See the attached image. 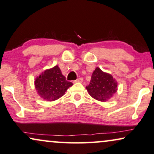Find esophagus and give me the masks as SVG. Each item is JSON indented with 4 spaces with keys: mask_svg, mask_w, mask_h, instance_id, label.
<instances>
[{
    "mask_svg": "<svg viewBox=\"0 0 154 154\" xmlns=\"http://www.w3.org/2000/svg\"><path fill=\"white\" fill-rule=\"evenodd\" d=\"M83 82V79L82 78V77H79V78H78L77 79V80L75 81V82Z\"/></svg>",
    "mask_w": 154,
    "mask_h": 154,
    "instance_id": "34e87169",
    "label": "esophagus"
}]
</instances>
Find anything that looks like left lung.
I'll return each mask as SVG.
<instances>
[{"label":"left lung","mask_w":154,"mask_h":154,"mask_svg":"<svg viewBox=\"0 0 154 154\" xmlns=\"http://www.w3.org/2000/svg\"><path fill=\"white\" fill-rule=\"evenodd\" d=\"M117 87V82L111 74L104 72L100 67H96L91 75L90 83L86 89L92 98L105 102L115 94Z\"/></svg>","instance_id":"8db88e82"}]
</instances>
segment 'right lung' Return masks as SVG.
<instances>
[{
	"label": "right lung",
	"instance_id": "1",
	"mask_svg": "<svg viewBox=\"0 0 154 154\" xmlns=\"http://www.w3.org/2000/svg\"><path fill=\"white\" fill-rule=\"evenodd\" d=\"M35 88L42 100L53 102L65 94L73 84L66 80L58 65L47 69L35 79Z\"/></svg>",
	"mask_w": 154,
	"mask_h": 154
}]
</instances>
